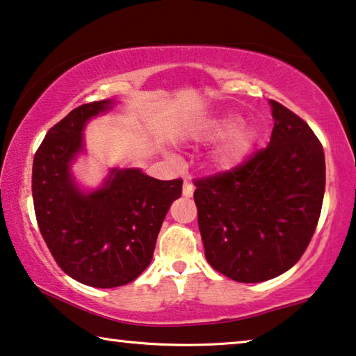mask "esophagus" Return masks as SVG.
Masks as SVG:
<instances>
[{
    "instance_id": "34e87169",
    "label": "esophagus",
    "mask_w": 356,
    "mask_h": 356,
    "mask_svg": "<svg viewBox=\"0 0 356 356\" xmlns=\"http://www.w3.org/2000/svg\"><path fill=\"white\" fill-rule=\"evenodd\" d=\"M193 190H195L193 184H191L190 180H185V182H184V196H187V198H190V196L193 195Z\"/></svg>"
}]
</instances>
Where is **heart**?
Masks as SVG:
<instances>
[{"mask_svg": "<svg viewBox=\"0 0 356 356\" xmlns=\"http://www.w3.org/2000/svg\"><path fill=\"white\" fill-rule=\"evenodd\" d=\"M236 123H238V118L234 117L223 118V120L213 128V134H216V136H222V134L228 133L229 129H233L236 127ZM255 138L257 133L252 127H239L233 129L227 140H225L217 150L216 165L223 169L239 165L250 152L253 143H255Z\"/></svg>", "mask_w": 356, "mask_h": 356, "instance_id": "heart-1", "label": "heart"}]
</instances>
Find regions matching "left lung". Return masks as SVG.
I'll return each instance as SVG.
<instances>
[{
	"instance_id": "obj_1",
	"label": "left lung",
	"mask_w": 356,
	"mask_h": 356,
	"mask_svg": "<svg viewBox=\"0 0 356 356\" xmlns=\"http://www.w3.org/2000/svg\"><path fill=\"white\" fill-rule=\"evenodd\" d=\"M269 144L229 171L198 177L195 202L206 259L242 284L264 282L300 261L325 195V152L315 133L277 101Z\"/></svg>"
}]
</instances>
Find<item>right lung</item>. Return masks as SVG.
<instances>
[{
	"label": "right lung",
	"mask_w": 356,
	"mask_h": 356,
	"mask_svg": "<svg viewBox=\"0 0 356 356\" xmlns=\"http://www.w3.org/2000/svg\"><path fill=\"white\" fill-rule=\"evenodd\" d=\"M111 103L82 104L55 123L36 150L31 176L38 227L56 264L97 289L127 285L143 274L184 184L149 177L139 169H112L93 193L76 187L70 163L82 150V129Z\"/></svg>",
	"instance_id": "right-lung-1"
}]
</instances>
